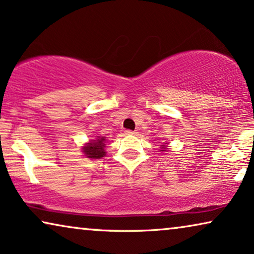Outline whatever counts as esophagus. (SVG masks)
<instances>
[{
  "instance_id": "1",
  "label": "esophagus",
  "mask_w": 254,
  "mask_h": 254,
  "mask_svg": "<svg viewBox=\"0 0 254 254\" xmlns=\"http://www.w3.org/2000/svg\"><path fill=\"white\" fill-rule=\"evenodd\" d=\"M125 133H126V135H135V134H136V131H134V130H129V129H127L126 131H125Z\"/></svg>"
}]
</instances>
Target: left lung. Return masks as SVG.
I'll return each mask as SVG.
<instances>
[{"mask_svg":"<svg viewBox=\"0 0 254 254\" xmlns=\"http://www.w3.org/2000/svg\"><path fill=\"white\" fill-rule=\"evenodd\" d=\"M161 151H164V148H163V150H161Z\"/></svg>","mask_w":254,"mask_h":254,"instance_id":"obj_1","label":"left lung"}]
</instances>
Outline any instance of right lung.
<instances>
[{"instance_id": "right-lung-1", "label": "right lung", "mask_w": 254, "mask_h": 254, "mask_svg": "<svg viewBox=\"0 0 254 254\" xmlns=\"http://www.w3.org/2000/svg\"><path fill=\"white\" fill-rule=\"evenodd\" d=\"M105 138L98 137V140H93L83 148V152H84L86 157L89 158H102L106 155L105 150V143H104Z\"/></svg>"}]
</instances>
